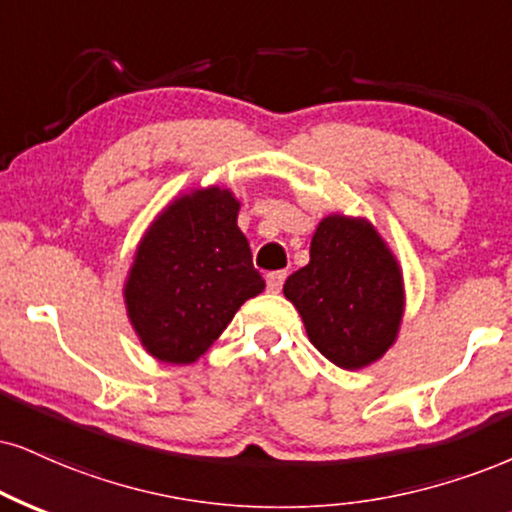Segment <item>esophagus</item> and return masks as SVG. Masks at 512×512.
<instances>
[{
    "mask_svg": "<svg viewBox=\"0 0 512 512\" xmlns=\"http://www.w3.org/2000/svg\"><path fill=\"white\" fill-rule=\"evenodd\" d=\"M287 280V273L285 270H273V273L266 275V282H268V292L277 294L282 289V285H285Z\"/></svg>",
    "mask_w": 512,
    "mask_h": 512,
    "instance_id": "34e87169",
    "label": "esophagus"
}]
</instances>
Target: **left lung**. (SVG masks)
Wrapping results in <instances>:
<instances>
[{"label": "left lung", "instance_id": "8db88e82", "mask_svg": "<svg viewBox=\"0 0 512 512\" xmlns=\"http://www.w3.org/2000/svg\"><path fill=\"white\" fill-rule=\"evenodd\" d=\"M285 296L315 349L339 368L377 361L399 332V266L365 220L325 218L313 235L311 261L287 277Z\"/></svg>", "mask_w": 512, "mask_h": 512}]
</instances>
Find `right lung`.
I'll return each instance as SVG.
<instances>
[{"label": "right lung", "mask_w": 512, "mask_h": 512, "mask_svg": "<svg viewBox=\"0 0 512 512\" xmlns=\"http://www.w3.org/2000/svg\"><path fill=\"white\" fill-rule=\"evenodd\" d=\"M237 211L227 189L185 194L137 249L125 301L142 344L159 361H197L237 308L266 287L237 227Z\"/></svg>", "instance_id": "1"}]
</instances>
